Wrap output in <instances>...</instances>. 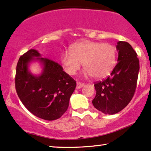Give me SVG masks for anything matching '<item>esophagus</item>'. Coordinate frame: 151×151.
<instances>
[{"mask_svg": "<svg viewBox=\"0 0 151 151\" xmlns=\"http://www.w3.org/2000/svg\"><path fill=\"white\" fill-rule=\"evenodd\" d=\"M84 86H85L84 83L78 82L77 83V85H76V88H77V89H81V88H83V87Z\"/></svg>", "mask_w": 151, "mask_h": 151, "instance_id": "34e87169", "label": "esophagus"}]
</instances>
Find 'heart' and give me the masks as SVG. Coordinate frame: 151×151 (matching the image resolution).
Listing matches in <instances>:
<instances>
[{
	"label": "heart",
	"instance_id": "1",
	"mask_svg": "<svg viewBox=\"0 0 151 151\" xmlns=\"http://www.w3.org/2000/svg\"><path fill=\"white\" fill-rule=\"evenodd\" d=\"M61 60L69 75H75L83 63L86 75L102 78L116 65V49L109 43L83 41L72 45L70 51H63Z\"/></svg>",
	"mask_w": 151,
	"mask_h": 151
}]
</instances>
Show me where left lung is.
<instances>
[{
    "instance_id": "1",
    "label": "left lung",
    "mask_w": 151,
    "mask_h": 151,
    "mask_svg": "<svg viewBox=\"0 0 151 151\" xmlns=\"http://www.w3.org/2000/svg\"><path fill=\"white\" fill-rule=\"evenodd\" d=\"M118 63L111 75L95 83L93 104L105 114H114L127 106L134 97L139 71L137 54L127 42H118Z\"/></svg>"
}]
</instances>
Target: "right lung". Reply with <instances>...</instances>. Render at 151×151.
Here are the masks:
<instances>
[{
	"mask_svg": "<svg viewBox=\"0 0 151 151\" xmlns=\"http://www.w3.org/2000/svg\"><path fill=\"white\" fill-rule=\"evenodd\" d=\"M40 56L37 50L30 49L19 57L16 67L15 89L30 112L42 119L52 121L61 117L67 110L76 82L63 71L61 65ZM35 60L44 65L40 76H34L28 70L29 63Z\"/></svg>",
	"mask_w": 151,
	"mask_h": 151,
	"instance_id": "obj_1",
	"label": "right lung"
}]
</instances>
